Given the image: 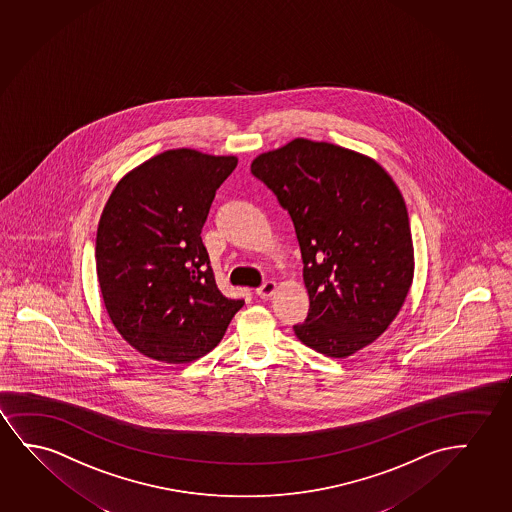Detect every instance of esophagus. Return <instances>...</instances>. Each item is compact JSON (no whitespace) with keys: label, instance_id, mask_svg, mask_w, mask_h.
Listing matches in <instances>:
<instances>
[{"label":"esophagus","instance_id":"34e87169","mask_svg":"<svg viewBox=\"0 0 512 512\" xmlns=\"http://www.w3.org/2000/svg\"><path fill=\"white\" fill-rule=\"evenodd\" d=\"M277 284L274 281H267L261 288L256 289V295L260 296L261 300H268L270 296L274 295Z\"/></svg>","mask_w":512,"mask_h":512}]
</instances>
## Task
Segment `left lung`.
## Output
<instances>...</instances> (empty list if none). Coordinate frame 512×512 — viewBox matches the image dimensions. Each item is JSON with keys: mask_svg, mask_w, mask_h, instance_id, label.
Returning <instances> with one entry per match:
<instances>
[{"mask_svg": "<svg viewBox=\"0 0 512 512\" xmlns=\"http://www.w3.org/2000/svg\"><path fill=\"white\" fill-rule=\"evenodd\" d=\"M295 224L309 293L300 342L347 358L388 330L414 277L404 196L375 159L328 142L295 138L252 159Z\"/></svg>", "mask_w": 512, "mask_h": 512, "instance_id": "1", "label": "left lung"}]
</instances>
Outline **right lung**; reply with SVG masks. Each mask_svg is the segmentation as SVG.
<instances>
[{"mask_svg":"<svg viewBox=\"0 0 512 512\" xmlns=\"http://www.w3.org/2000/svg\"><path fill=\"white\" fill-rule=\"evenodd\" d=\"M237 163L195 149L161 152L126 173L101 212L103 305L119 335L151 360L202 358L244 305L217 288L200 237L217 188Z\"/></svg>","mask_w":512,"mask_h":512,"instance_id":"right-lung-1","label":"right lung"}]
</instances>
